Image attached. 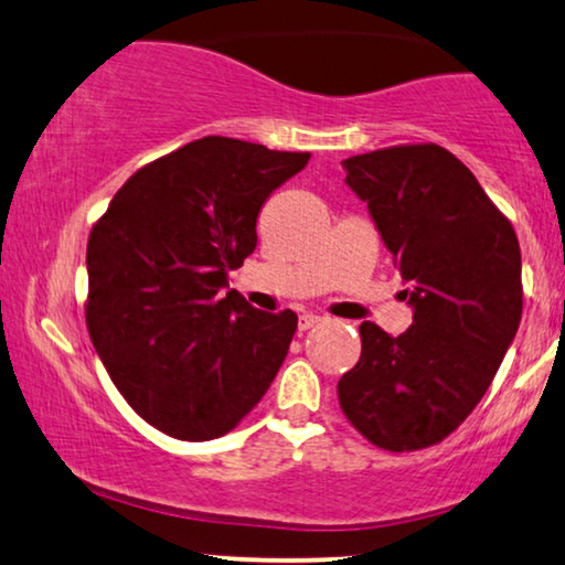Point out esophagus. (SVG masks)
Masks as SVG:
<instances>
[{"instance_id":"1","label":"esophagus","mask_w":565,"mask_h":565,"mask_svg":"<svg viewBox=\"0 0 565 565\" xmlns=\"http://www.w3.org/2000/svg\"><path fill=\"white\" fill-rule=\"evenodd\" d=\"M320 320H322V317H320V315H312V312L301 315V317H299V330H301V332H305V330H309V328H315V324H317V322H320Z\"/></svg>"}]
</instances>
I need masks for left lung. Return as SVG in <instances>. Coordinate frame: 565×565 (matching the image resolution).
<instances>
[{"instance_id": "obj_1", "label": "left lung", "mask_w": 565, "mask_h": 565, "mask_svg": "<svg viewBox=\"0 0 565 565\" xmlns=\"http://www.w3.org/2000/svg\"><path fill=\"white\" fill-rule=\"evenodd\" d=\"M343 169L399 266L412 324L396 338L361 324L340 407L379 448H427L471 415L518 335V235L473 173L433 142L345 158Z\"/></svg>"}]
</instances>
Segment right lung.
<instances>
[{
	"instance_id": "add662e5",
	"label": "right lung",
	"mask_w": 565,
	"mask_h": 565,
	"mask_svg": "<svg viewBox=\"0 0 565 565\" xmlns=\"http://www.w3.org/2000/svg\"><path fill=\"white\" fill-rule=\"evenodd\" d=\"M309 153L206 135L132 173L86 245V324L138 415L171 438L212 440L260 402L297 315L260 312L227 274L256 250V220Z\"/></svg>"
}]
</instances>
